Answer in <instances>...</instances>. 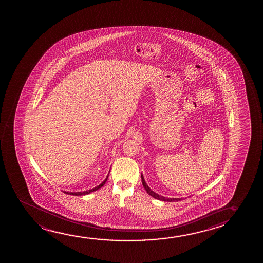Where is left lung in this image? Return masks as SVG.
Here are the masks:
<instances>
[{
  "mask_svg": "<svg viewBox=\"0 0 263 263\" xmlns=\"http://www.w3.org/2000/svg\"><path fill=\"white\" fill-rule=\"evenodd\" d=\"M141 179H142V183H143V186H144V189H145V191L147 192L148 194L152 196L153 198H156V199H159V200H162V201H168V202H173V201H180L181 198H166L165 197H163V196H161V195L157 194V193H155L154 191H152L150 187H148L147 184L145 182V180H144V176H143V174L141 175Z\"/></svg>",
  "mask_w": 263,
  "mask_h": 263,
  "instance_id": "obj_1",
  "label": "left lung"
}]
</instances>
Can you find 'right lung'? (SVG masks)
I'll return each instance as SVG.
<instances>
[{"mask_svg": "<svg viewBox=\"0 0 263 263\" xmlns=\"http://www.w3.org/2000/svg\"><path fill=\"white\" fill-rule=\"evenodd\" d=\"M108 174H109V173H108ZM108 175L107 176V178L102 181V183L100 184L97 187H93V189H91V190H89V191H81V192H66V191H65V193L69 195H73V196H83V195L90 194V192H93V191H96L97 190H99V189H101V187L104 185L105 182L107 181V180H108Z\"/></svg>", "mask_w": 263, "mask_h": 263, "instance_id": "1", "label": "right lung"}]
</instances>
